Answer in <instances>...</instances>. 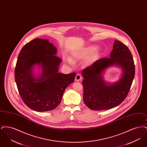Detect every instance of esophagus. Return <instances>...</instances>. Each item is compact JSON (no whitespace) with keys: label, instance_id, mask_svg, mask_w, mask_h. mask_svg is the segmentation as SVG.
Returning a JSON list of instances; mask_svg holds the SVG:
<instances>
[{"label":"esophagus","instance_id":"esophagus-1","mask_svg":"<svg viewBox=\"0 0 147 147\" xmlns=\"http://www.w3.org/2000/svg\"><path fill=\"white\" fill-rule=\"evenodd\" d=\"M82 79V76H81L80 74H77V75H76V79H75L76 81L79 82V81H80Z\"/></svg>","mask_w":147,"mask_h":147}]
</instances>
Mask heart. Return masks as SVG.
Returning a JSON list of instances; mask_svg holds the SVG:
<instances>
[{"label":"heart","instance_id":"heart-1","mask_svg":"<svg viewBox=\"0 0 147 147\" xmlns=\"http://www.w3.org/2000/svg\"><path fill=\"white\" fill-rule=\"evenodd\" d=\"M96 48L93 46L87 47L85 49H83L82 51L75 53L73 55V58L75 61L83 60L90 56L91 55V53ZM67 61L71 64H73V63H74L73 61L70 58H68ZM90 62H91V60H88L86 62V64H90Z\"/></svg>","mask_w":147,"mask_h":147}]
</instances>
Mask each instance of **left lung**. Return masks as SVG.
<instances>
[{
    "instance_id": "left-lung-1",
    "label": "left lung",
    "mask_w": 147,
    "mask_h": 147,
    "mask_svg": "<svg viewBox=\"0 0 147 147\" xmlns=\"http://www.w3.org/2000/svg\"><path fill=\"white\" fill-rule=\"evenodd\" d=\"M117 65L124 73L119 82L107 84L101 73L106 68ZM135 74V65L130 50L122 42L116 40L109 58H102L82 70L84 78L83 100L93 110H108L117 106L126 98Z\"/></svg>"
}]
</instances>
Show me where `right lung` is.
Segmentation results:
<instances>
[{
  "mask_svg": "<svg viewBox=\"0 0 147 147\" xmlns=\"http://www.w3.org/2000/svg\"><path fill=\"white\" fill-rule=\"evenodd\" d=\"M57 49L48 40L35 38L27 43L18 56L15 79L24 102L37 112L53 110L59 105L67 86L74 81L76 73H58L62 59L56 56ZM42 66V74L35 78L32 69Z\"/></svg>",
  "mask_w": 147,
  "mask_h": 147,
  "instance_id": "obj_1",
  "label": "right lung"
}]
</instances>
